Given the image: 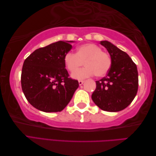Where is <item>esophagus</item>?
<instances>
[{"mask_svg": "<svg viewBox=\"0 0 156 156\" xmlns=\"http://www.w3.org/2000/svg\"><path fill=\"white\" fill-rule=\"evenodd\" d=\"M84 82V80H79L78 81V83H79V85H82V84H83Z\"/></svg>", "mask_w": 156, "mask_h": 156, "instance_id": "esophagus-1", "label": "esophagus"}]
</instances>
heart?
<instances>
[{"mask_svg": "<svg viewBox=\"0 0 156 156\" xmlns=\"http://www.w3.org/2000/svg\"><path fill=\"white\" fill-rule=\"evenodd\" d=\"M64 62L71 73H74L85 62L86 67L72 74L73 78L76 79H84L94 74L97 77H102L109 72L112 66L110 55L93 44L78 46L76 53L67 52L64 55Z\"/></svg>", "mask_w": 156, "mask_h": 156, "instance_id": "b5f03b06", "label": "heart"}]
</instances>
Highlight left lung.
<instances>
[{
    "mask_svg": "<svg viewBox=\"0 0 156 156\" xmlns=\"http://www.w3.org/2000/svg\"><path fill=\"white\" fill-rule=\"evenodd\" d=\"M107 49L112 66L107 76L96 81L92 99L101 109L108 112L123 110L131 103L138 90L136 64L125 51L107 41H101Z\"/></svg>",
    "mask_w": 156,
    "mask_h": 156,
    "instance_id": "8db88e82",
    "label": "left lung"
}]
</instances>
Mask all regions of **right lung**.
Listing matches in <instances>:
<instances>
[{"mask_svg": "<svg viewBox=\"0 0 156 156\" xmlns=\"http://www.w3.org/2000/svg\"><path fill=\"white\" fill-rule=\"evenodd\" d=\"M59 41L36 49L25 59L21 87L33 107L45 112H60L78 88V80L69 77L64 62L72 46Z\"/></svg>", "mask_w": 156, "mask_h": 156, "instance_id": "1", "label": "right lung"}]
</instances>
